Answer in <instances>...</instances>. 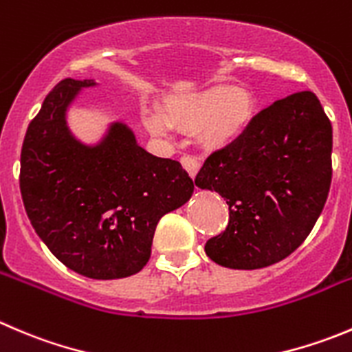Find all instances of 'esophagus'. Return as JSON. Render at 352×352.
Masks as SVG:
<instances>
[{
  "label": "esophagus",
  "mask_w": 352,
  "mask_h": 352,
  "mask_svg": "<svg viewBox=\"0 0 352 352\" xmlns=\"http://www.w3.org/2000/svg\"><path fill=\"white\" fill-rule=\"evenodd\" d=\"M180 162H182V166L187 170V173H189L192 179H196V175L199 173V168H201L199 160L194 158V156H184Z\"/></svg>",
  "instance_id": "34e87169"
}]
</instances>
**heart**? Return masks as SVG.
Segmentation results:
<instances>
[{
    "label": "heart",
    "instance_id": "heart-1",
    "mask_svg": "<svg viewBox=\"0 0 352 352\" xmlns=\"http://www.w3.org/2000/svg\"><path fill=\"white\" fill-rule=\"evenodd\" d=\"M162 117L146 113L144 127L155 135H166L168 127L194 134L210 149L227 148L252 124L254 96L244 87L217 85L197 93L172 96L163 103Z\"/></svg>",
    "mask_w": 352,
    "mask_h": 352
}]
</instances>
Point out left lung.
Instances as JSON below:
<instances>
[{"label":"left lung","instance_id":"obj_1","mask_svg":"<svg viewBox=\"0 0 352 352\" xmlns=\"http://www.w3.org/2000/svg\"><path fill=\"white\" fill-rule=\"evenodd\" d=\"M332 180V124L318 98L296 93L259 111L235 142L214 151L196 186L228 204L223 234L204 251L234 270L282 261L315 227Z\"/></svg>","mask_w":352,"mask_h":352}]
</instances>
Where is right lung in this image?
<instances>
[{"mask_svg":"<svg viewBox=\"0 0 352 352\" xmlns=\"http://www.w3.org/2000/svg\"><path fill=\"white\" fill-rule=\"evenodd\" d=\"M94 78H65L27 129L20 192L41 241L65 267L96 280L131 277L151 256L156 225L184 206L194 182L179 162L141 148L125 122L96 142L74 135L68 111Z\"/></svg>","mask_w":352,"mask_h":352,"instance_id":"obj_1","label":"right lung"}]
</instances>
